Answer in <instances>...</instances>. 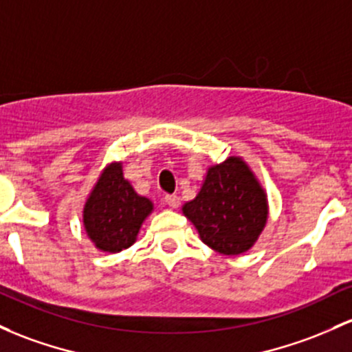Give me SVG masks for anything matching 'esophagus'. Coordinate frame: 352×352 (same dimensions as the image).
I'll return each mask as SVG.
<instances>
[{"mask_svg": "<svg viewBox=\"0 0 352 352\" xmlns=\"http://www.w3.org/2000/svg\"><path fill=\"white\" fill-rule=\"evenodd\" d=\"M165 204H167L170 208H177V207L180 206V197H177V195H165Z\"/></svg>", "mask_w": 352, "mask_h": 352, "instance_id": "34e87169", "label": "esophagus"}]
</instances>
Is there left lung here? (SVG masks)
<instances>
[{
    "label": "left lung",
    "instance_id": "8db88e82",
    "mask_svg": "<svg viewBox=\"0 0 352 352\" xmlns=\"http://www.w3.org/2000/svg\"><path fill=\"white\" fill-rule=\"evenodd\" d=\"M204 244L226 256L247 252L267 222V197L242 158L208 168L197 197L182 207Z\"/></svg>",
    "mask_w": 352,
    "mask_h": 352
}]
</instances>
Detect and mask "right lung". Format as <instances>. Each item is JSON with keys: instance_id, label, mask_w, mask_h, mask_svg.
<instances>
[{"instance_id": "1", "label": "right lung", "mask_w": 352, "mask_h": 352, "mask_svg": "<svg viewBox=\"0 0 352 352\" xmlns=\"http://www.w3.org/2000/svg\"><path fill=\"white\" fill-rule=\"evenodd\" d=\"M153 204L123 179L122 164L103 170L83 208V226L103 252H120L137 241L138 230Z\"/></svg>"}]
</instances>
